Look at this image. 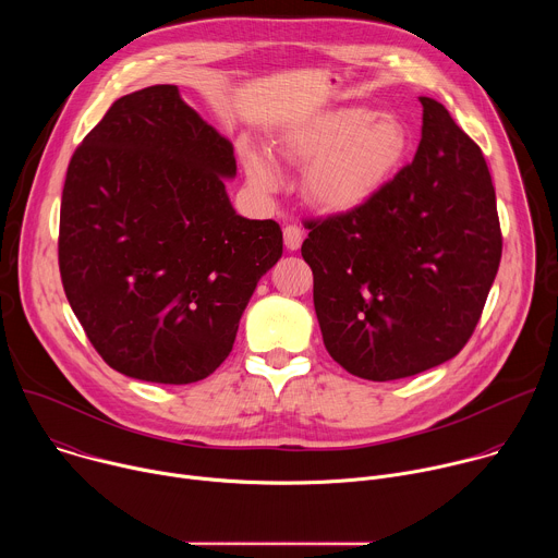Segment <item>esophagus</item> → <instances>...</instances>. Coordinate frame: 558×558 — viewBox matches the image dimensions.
Here are the masks:
<instances>
[{
	"label": "esophagus",
	"mask_w": 558,
	"mask_h": 558,
	"mask_svg": "<svg viewBox=\"0 0 558 558\" xmlns=\"http://www.w3.org/2000/svg\"><path fill=\"white\" fill-rule=\"evenodd\" d=\"M282 235H284V247H287L289 252L300 250V245H302V241H304V233H302V229H300L298 225H284Z\"/></svg>",
	"instance_id": "obj_1"
}]
</instances>
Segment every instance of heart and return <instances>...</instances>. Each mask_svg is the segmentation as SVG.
Segmentation results:
<instances>
[{
  "instance_id": "b5f03b06",
  "label": "heart",
  "mask_w": 558,
  "mask_h": 558,
  "mask_svg": "<svg viewBox=\"0 0 558 558\" xmlns=\"http://www.w3.org/2000/svg\"><path fill=\"white\" fill-rule=\"evenodd\" d=\"M409 136L395 117L349 106L313 114L291 128L280 151L308 166L302 179L304 198L323 211H351L368 203L400 168ZM247 174L260 190H274L278 174L258 151L245 156Z\"/></svg>"
}]
</instances>
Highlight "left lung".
Wrapping results in <instances>:
<instances>
[{
    "label": "left lung",
    "mask_w": 558,
    "mask_h": 558,
    "mask_svg": "<svg viewBox=\"0 0 558 558\" xmlns=\"http://www.w3.org/2000/svg\"><path fill=\"white\" fill-rule=\"evenodd\" d=\"M420 101L413 161L362 207L302 220L325 347L351 375L373 381L454 357L480 323L501 263L482 147L439 101Z\"/></svg>",
    "instance_id": "8db88e82"
}]
</instances>
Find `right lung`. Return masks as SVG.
I'll return each instance as SVG.
<instances>
[{"mask_svg": "<svg viewBox=\"0 0 558 558\" xmlns=\"http://www.w3.org/2000/svg\"><path fill=\"white\" fill-rule=\"evenodd\" d=\"M231 143L177 86L117 99L70 158L59 271L90 344L114 371L192 384L231 353L241 315L282 256L276 220L238 216Z\"/></svg>", "mask_w": 558, "mask_h": 558, "instance_id": "right-lung-1", "label": "right lung"}]
</instances>
